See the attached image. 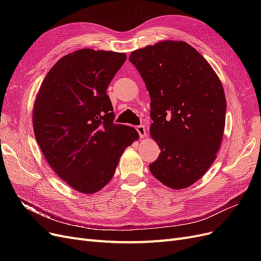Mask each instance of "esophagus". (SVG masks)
<instances>
[{
    "mask_svg": "<svg viewBox=\"0 0 261 261\" xmlns=\"http://www.w3.org/2000/svg\"><path fill=\"white\" fill-rule=\"evenodd\" d=\"M135 129H136V131H138L140 138L144 139L145 136H146V129H145V127L143 125H140V126H136Z\"/></svg>",
    "mask_w": 261,
    "mask_h": 261,
    "instance_id": "esophagus-1",
    "label": "esophagus"
}]
</instances>
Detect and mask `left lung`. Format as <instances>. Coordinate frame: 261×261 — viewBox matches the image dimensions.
<instances>
[{
    "label": "left lung",
    "instance_id": "obj_1",
    "mask_svg": "<svg viewBox=\"0 0 261 261\" xmlns=\"http://www.w3.org/2000/svg\"><path fill=\"white\" fill-rule=\"evenodd\" d=\"M150 94V134L161 152L149 165L170 188L190 186L208 170L220 148L226 100L210 63L183 41H162L131 53Z\"/></svg>",
    "mask_w": 261,
    "mask_h": 261
}]
</instances>
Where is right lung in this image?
I'll list each match as a JSON object with an SVG mask.
<instances>
[{
  "instance_id": "1",
  "label": "right lung",
  "mask_w": 261,
  "mask_h": 261,
  "mask_svg": "<svg viewBox=\"0 0 261 261\" xmlns=\"http://www.w3.org/2000/svg\"><path fill=\"white\" fill-rule=\"evenodd\" d=\"M126 59L123 53L90 48L65 55L50 68L37 95L36 141L53 170L82 194L105 187L123 150L139 140L134 128L114 123L107 94Z\"/></svg>"
}]
</instances>
